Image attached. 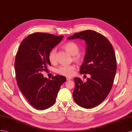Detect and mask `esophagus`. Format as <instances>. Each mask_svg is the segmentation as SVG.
Wrapping results in <instances>:
<instances>
[{
  "mask_svg": "<svg viewBox=\"0 0 132 132\" xmlns=\"http://www.w3.org/2000/svg\"><path fill=\"white\" fill-rule=\"evenodd\" d=\"M66 79H67V80H71V79H72V77H67Z\"/></svg>",
  "mask_w": 132,
  "mask_h": 132,
  "instance_id": "obj_1",
  "label": "esophagus"
}]
</instances>
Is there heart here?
Returning <instances> with one entry per match:
<instances>
[{"instance_id": "1", "label": "heart", "mask_w": 132, "mask_h": 132, "mask_svg": "<svg viewBox=\"0 0 132 132\" xmlns=\"http://www.w3.org/2000/svg\"><path fill=\"white\" fill-rule=\"evenodd\" d=\"M63 48L65 49L71 55H73V59L76 62L80 63L82 61L83 57L79 53L80 47L75 42L70 41L63 44ZM48 59L51 64L56 63V49L52 48L50 50L48 55ZM75 67L74 65H62L57 67L56 72L59 75L71 77L73 75Z\"/></svg>"}]
</instances>
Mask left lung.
Listing matches in <instances>:
<instances>
[{
  "instance_id": "8db88e82",
  "label": "left lung",
  "mask_w": 132,
  "mask_h": 132,
  "mask_svg": "<svg viewBox=\"0 0 132 132\" xmlns=\"http://www.w3.org/2000/svg\"><path fill=\"white\" fill-rule=\"evenodd\" d=\"M75 38L86 42V55L80 72L90 74V77L86 82L75 77L73 97L79 106L91 109L102 103L110 92L117 71L116 57L109 40L99 33L86 30L67 38Z\"/></svg>"
}]
</instances>
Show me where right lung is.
Masks as SVG:
<instances>
[{"instance_id":"right-lung-1","label":"right lung","mask_w":132,"mask_h":132,"mask_svg":"<svg viewBox=\"0 0 132 132\" xmlns=\"http://www.w3.org/2000/svg\"><path fill=\"white\" fill-rule=\"evenodd\" d=\"M63 36H56L46 33L31 34L22 40L16 53L14 69L19 88L31 105L38 110L52 106L65 76L57 75L52 80L44 77L51 65L48 59L50 50L59 44Z\"/></svg>"}]
</instances>
